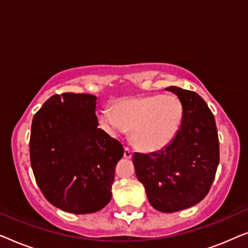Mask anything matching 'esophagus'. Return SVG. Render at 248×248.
Listing matches in <instances>:
<instances>
[{"label": "esophagus", "mask_w": 248, "mask_h": 248, "mask_svg": "<svg viewBox=\"0 0 248 248\" xmlns=\"http://www.w3.org/2000/svg\"><path fill=\"white\" fill-rule=\"evenodd\" d=\"M132 154H133V151H132L130 148L125 147V149H124V157L126 158V159H130V158H132Z\"/></svg>", "instance_id": "1"}]
</instances>
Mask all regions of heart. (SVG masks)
<instances>
[{
  "label": "heart",
  "instance_id": "b5f03b06",
  "mask_svg": "<svg viewBox=\"0 0 248 248\" xmlns=\"http://www.w3.org/2000/svg\"><path fill=\"white\" fill-rule=\"evenodd\" d=\"M184 108L174 94H152L122 98L113 108L99 113L101 127L113 137L131 130L132 140L147 151L161 150L169 145L181 127Z\"/></svg>",
  "mask_w": 248,
  "mask_h": 248
}]
</instances>
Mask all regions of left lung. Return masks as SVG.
Here are the masks:
<instances>
[{
  "label": "left lung",
  "mask_w": 248,
  "mask_h": 248,
  "mask_svg": "<svg viewBox=\"0 0 248 248\" xmlns=\"http://www.w3.org/2000/svg\"><path fill=\"white\" fill-rule=\"evenodd\" d=\"M182 101L183 121L167 147L144 155L135 152L133 165L150 204L160 212L191 208L208 194L219 165L215 116L194 91L169 87Z\"/></svg>",
  "instance_id": "left-lung-1"
}]
</instances>
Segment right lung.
Segmentation results:
<instances>
[{
	"instance_id": "obj_1",
	"label": "right lung",
	"mask_w": 248,
	"mask_h": 248,
	"mask_svg": "<svg viewBox=\"0 0 248 248\" xmlns=\"http://www.w3.org/2000/svg\"><path fill=\"white\" fill-rule=\"evenodd\" d=\"M97 97L54 94L32 118L30 164L47 201L65 212L99 211L111 199L124 148L98 128Z\"/></svg>"
}]
</instances>
